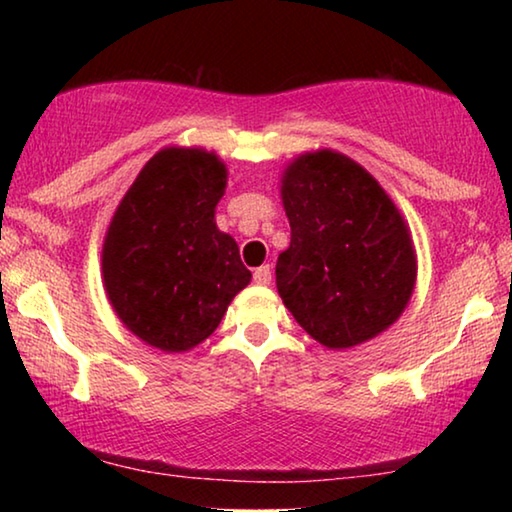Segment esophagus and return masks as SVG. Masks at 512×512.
Wrapping results in <instances>:
<instances>
[{
    "instance_id": "34e87169",
    "label": "esophagus",
    "mask_w": 512,
    "mask_h": 512,
    "mask_svg": "<svg viewBox=\"0 0 512 512\" xmlns=\"http://www.w3.org/2000/svg\"><path fill=\"white\" fill-rule=\"evenodd\" d=\"M253 280L257 284H262V287H266V284H271V266H259L253 271Z\"/></svg>"
}]
</instances>
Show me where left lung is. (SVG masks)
<instances>
[{"label":"left lung","instance_id":"left-lung-1","mask_svg":"<svg viewBox=\"0 0 512 512\" xmlns=\"http://www.w3.org/2000/svg\"><path fill=\"white\" fill-rule=\"evenodd\" d=\"M280 196L291 244L275 284L298 325L329 350L386 332L418 277L411 230L386 189L348 155L318 149L284 167Z\"/></svg>","mask_w":512,"mask_h":512}]
</instances>
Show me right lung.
Masks as SVG:
<instances>
[{
	"mask_svg": "<svg viewBox=\"0 0 512 512\" xmlns=\"http://www.w3.org/2000/svg\"><path fill=\"white\" fill-rule=\"evenodd\" d=\"M228 169L201 146H164L121 198L101 248L103 289L128 332L162 352L203 343L248 287L239 246L216 228Z\"/></svg>",
	"mask_w": 512,
	"mask_h": 512,
	"instance_id": "right-lung-1",
	"label": "right lung"
}]
</instances>
